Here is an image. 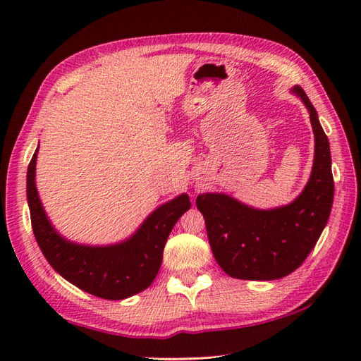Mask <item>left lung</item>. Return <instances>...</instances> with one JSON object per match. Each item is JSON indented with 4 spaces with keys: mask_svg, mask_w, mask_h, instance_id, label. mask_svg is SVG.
Returning a JSON list of instances; mask_svg holds the SVG:
<instances>
[{
    "mask_svg": "<svg viewBox=\"0 0 361 361\" xmlns=\"http://www.w3.org/2000/svg\"><path fill=\"white\" fill-rule=\"evenodd\" d=\"M293 93L310 113L315 159L307 186L293 203L270 211L255 209L225 194H202L197 208L217 264L235 279L273 281L293 273L315 247L331 216L334 176L329 140L315 106L301 87Z\"/></svg>",
    "mask_w": 361,
    "mask_h": 361,
    "instance_id": "1",
    "label": "left lung"
}]
</instances>
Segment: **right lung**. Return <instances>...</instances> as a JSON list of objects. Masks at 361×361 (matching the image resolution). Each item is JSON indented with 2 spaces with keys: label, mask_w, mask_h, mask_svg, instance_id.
<instances>
[{
  "label": "right lung",
  "mask_w": 361,
  "mask_h": 361,
  "mask_svg": "<svg viewBox=\"0 0 361 361\" xmlns=\"http://www.w3.org/2000/svg\"><path fill=\"white\" fill-rule=\"evenodd\" d=\"M34 153L27 167L26 194L30 224L43 256L75 287L97 298L126 299L147 288L163 262V250L178 219L190 208L183 194L159 206L128 240L111 247H87L63 239L49 224L35 188Z\"/></svg>",
  "instance_id": "right-lung-1"
}]
</instances>
